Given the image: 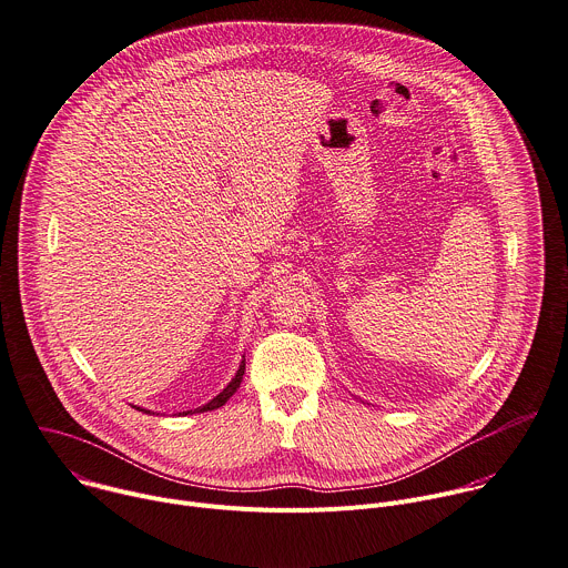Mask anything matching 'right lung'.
I'll return each instance as SVG.
<instances>
[{
	"label": "right lung",
	"mask_w": 568,
	"mask_h": 568,
	"mask_svg": "<svg viewBox=\"0 0 568 568\" xmlns=\"http://www.w3.org/2000/svg\"><path fill=\"white\" fill-rule=\"evenodd\" d=\"M243 374H245V361L241 363V367H239V372H236V376H234V379H232V384L219 395V397H214L210 404H205L203 408H196L194 413H207V410H216V408H221V406H225L227 404V399L241 388V382H243ZM140 410V408H138ZM144 413H149V410H144ZM189 413H192V410H189ZM182 415H186V413H182Z\"/></svg>",
	"instance_id": "add662e5"
}]
</instances>
